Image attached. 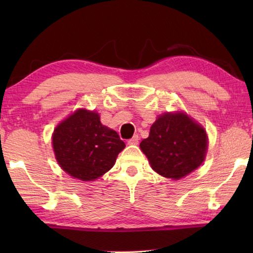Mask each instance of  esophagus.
Segmentation results:
<instances>
[{"instance_id": "1", "label": "esophagus", "mask_w": 253, "mask_h": 253, "mask_svg": "<svg viewBox=\"0 0 253 253\" xmlns=\"http://www.w3.org/2000/svg\"><path fill=\"white\" fill-rule=\"evenodd\" d=\"M138 140H139L138 135H135V136H132L130 139H128L127 143H128V145H137L138 144Z\"/></svg>"}]
</instances>
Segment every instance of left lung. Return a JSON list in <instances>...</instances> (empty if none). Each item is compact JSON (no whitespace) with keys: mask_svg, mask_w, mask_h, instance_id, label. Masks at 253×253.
Returning <instances> with one entry per match:
<instances>
[{"mask_svg":"<svg viewBox=\"0 0 253 253\" xmlns=\"http://www.w3.org/2000/svg\"><path fill=\"white\" fill-rule=\"evenodd\" d=\"M139 146L155 172L179 179L202 164L208 138L203 128L185 114H164Z\"/></svg>","mask_w":253,"mask_h":253,"instance_id":"1","label":"left lung"}]
</instances>
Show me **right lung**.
Masks as SVG:
<instances>
[{
	"label": "right lung",
	"instance_id": "add662e5",
	"mask_svg": "<svg viewBox=\"0 0 253 253\" xmlns=\"http://www.w3.org/2000/svg\"><path fill=\"white\" fill-rule=\"evenodd\" d=\"M52 144L59 165L81 181H93L108 172L125 148L117 132L100 123L99 115L84 109L55 128Z\"/></svg>",
	"mask_w": 253,
	"mask_h": 253
}]
</instances>
